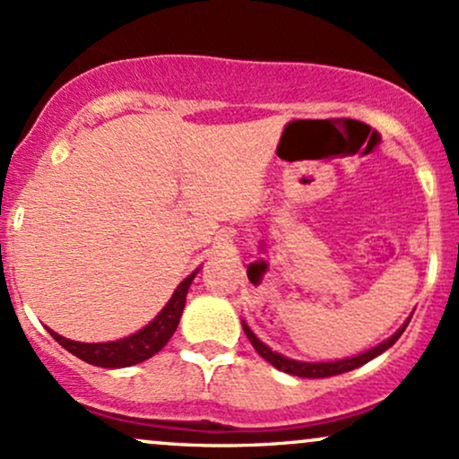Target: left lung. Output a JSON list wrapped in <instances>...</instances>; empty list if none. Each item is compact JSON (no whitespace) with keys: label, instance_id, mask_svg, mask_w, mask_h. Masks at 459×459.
I'll use <instances>...</instances> for the list:
<instances>
[{"label":"left lung","instance_id":"left-lung-1","mask_svg":"<svg viewBox=\"0 0 459 459\" xmlns=\"http://www.w3.org/2000/svg\"><path fill=\"white\" fill-rule=\"evenodd\" d=\"M408 321H405L402 328L394 332L391 339L384 341V343H380L377 347H373V350H368L360 356L345 358V360H336V362H299V360H291V358H284L281 354H276V351H272L265 343H261V341L255 336V332L247 328L246 324H244V332H246L247 339H250L252 347H255V350L259 351V354L265 358L270 365L281 368V371L291 373V376H298V377H330V376H339V373H347V371H351V368L362 367L365 362L373 360L376 356H380L382 351H386L388 347H393L394 341H397L399 336L403 334V330L408 328Z\"/></svg>","mask_w":459,"mask_h":459}]
</instances>
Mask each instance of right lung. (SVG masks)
I'll list each match as a JSON object with an SVG mask.
<instances>
[{"instance_id":"right-lung-1","label":"right lung","mask_w":459,"mask_h":459,"mask_svg":"<svg viewBox=\"0 0 459 459\" xmlns=\"http://www.w3.org/2000/svg\"><path fill=\"white\" fill-rule=\"evenodd\" d=\"M198 272L189 273V276L177 287V291L172 293L170 302L163 307V310L151 321L146 328H142L135 334L127 336V339L112 341V343H77V341L65 339V336L56 334L54 330H49V334L60 343L65 350L71 351L73 356L82 358V360L91 362L94 367H108V368H118V367H131L138 365V362L149 360L151 356H155L163 345L170 341V336L175 334L178 319H181L183 308H186V296L187 289L192 284L194 276Z\"/></svg>"}]
</instances>
